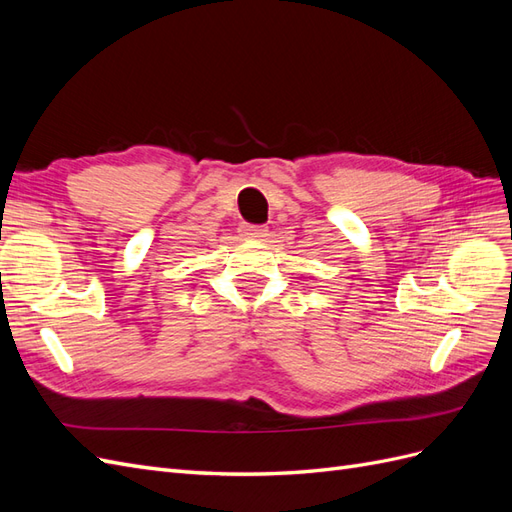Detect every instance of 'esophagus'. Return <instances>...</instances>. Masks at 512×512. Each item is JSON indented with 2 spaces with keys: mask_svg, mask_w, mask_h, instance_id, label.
Returning a JSON list of instances; mask_svg holds the SVG:
<instances>
[{
  "mask_svg": "<svg viewBox=\"0 0 512 512\" xmlns=\"http://www.w3.org/2000/svg\"><path fill=\"white\" fill-rule=\"evenodd\" d=\"M243 237L254 239V241H265L271 237L267 226H243Z\"/></svg>",
  "mask_w": 512,
  "mask_h": 512,
  "instance_id": "1",
  "label": "esophagus"
}]
</instances>
